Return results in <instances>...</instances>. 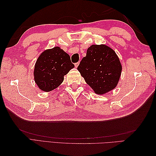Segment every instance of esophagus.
<instances>
[{
    "mask_svg": "<svg viewBox=\"0 0 156 156\" xmlns=\"http://www.w3.org/2000/svg\"><path fill=\"white\" fill-rule=\"evenodd\" d=\"M79 64H80V62H77V63H75V64H74V66H75V67L76 68H77L78 66V65H79Z\"/></svg>",
    "mask_w": 156,
    "mask_h": 156,
    "instance_id": "obj_1",
    "label": "esophagus"
}]
</instances>
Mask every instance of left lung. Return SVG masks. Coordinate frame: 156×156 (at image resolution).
Wrapping results in <instances>:
<instances>
[{
  "instance_id": "8db88e82",
  "label": "left lung",
  "mask_w": 156,
  "mask_h": 156,
  "mask_svg": "<svg viewBox=\"0 0 156 156\" xmlns=\"http://www.w3.org/2000/svg\"><path fill=\"white\" fill-rule=\"evenodd\" d=\"M77 69L96 94H103L117 85L122 66L113 49L105 45H92Z\"/></svg>"
}]
</instances>
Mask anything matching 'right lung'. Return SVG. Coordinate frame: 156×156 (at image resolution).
Returning a JSON list of instances; mask_svg holds the SVG:
<instances>
[{
	"label": "right lung",
	"mask_w": 156,
	"mask_h": 156,
	"mask_svg": "<svg viewBox=\"0 0 156 156\" xmlns=\"http://www.w3.org/2000/svg\"><path fill=\"white\" fill-rule=\"evenodd\" d=\"M74 67L69 55L59 47L44 51L35 63L34 80L45 92L54 90L64 80V76Z\"/></svg>",
	"instance_id": "right-lung-1"
}]
</instances>
